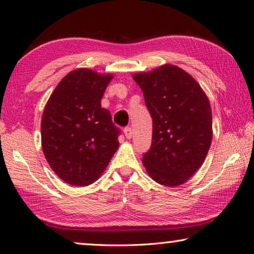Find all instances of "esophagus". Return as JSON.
<instances>
[{
  "label": "esophagus",
  "mask_w": 254,
  "mask_h": 254,
  "mask_svg": "<svg viewBox=\"0 0 254 254\" xmlns=\"http://www.w3.org/2000/svg\"><path fill=\"white\" fill-rule=\"evenodd\" d=\"M124 133H125V136L127 139H130L132 137V130L130 127H126L125 129H124Z\"/></svg>",
  "instance_id": "obj_1"
}]
</instances>
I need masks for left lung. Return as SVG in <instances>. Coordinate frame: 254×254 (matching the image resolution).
Segmentation results:
<instances>
[{"label":"left lung","instance_id":"1","mask_svg":"<svg viewBox=\"0 0 254 254\" xmlns=\"http://www.w3.org/2000/svg\"><path fill=\"white\" fill-rule=\"evenodd\" d=\"M132 79L140 86L153 124L144 168L159 184H183L200 168L210 147L208 98L193 76L173 64L136 73Z\"/></svg>","mask_w":254,"mask_h":254}]
</instances>
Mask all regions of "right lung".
<instances>
[{
    "mask_svg": "<svg viewBox=\"0 0 254 254\" xmlns=\"http://www.w3.org/2000/svg\"><path fill=\"white\" fill-rule=\"evenodd\" d=\"M112 74L71 71L57 85L41 118V146L58 177L86 186L101 177L118 148L120 128L101 100Z\"/></svg>",
    "mask_w": 254,
    "mask_h": 254,
    "instance_id": "right-lung-1",
    "label": "right lung"
}]
</instances>
